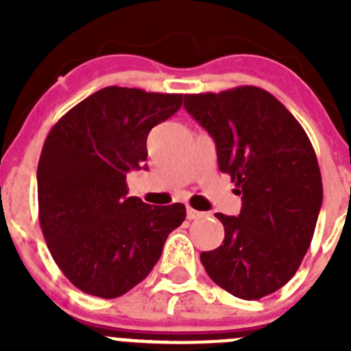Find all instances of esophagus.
<instances>
[{
	"instance_id": "1",
	"label": "esophagus",
	"mask_w": 351,
	"mask_h": 351,
	"mask_svg": "<svg viewBox=\"0 0 351 351\" xmlns=\"http://www.w3.org/2000/svg\"><path fill=\"white\" fill-rule=\"evenodd\" d=\"M186 216H188V219H197V218H200V216H204V213H200V210H195L193 207H188V209H186Z\"/></svg>"
}]
</instances>
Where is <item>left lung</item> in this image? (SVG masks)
Wrapping results in <instances>:
<instances>
[{
    "instance_id": "obj_1",
    "label": "left lung",
    "mask_w": 351,
    "mask_h": 351,
    "mask_svg": "<svg viewBox=\"0 0 351 351\" xmlns=\"http://www.w3.org/2000/svg\"><path fill=\"white\" fill-rule=\"evenodd\" d=\"M184 108L243 197L239 216L216 213L225 239L200 262L228 293L262 299L293 278L311 244L324 198L315 149L288 108L255 86L184 95Z\"/></svg>"
}]
</instances>
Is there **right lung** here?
<instances>
[{
    "label": "right lung",
    "mask_w": 351,
    "mask_h": 351,
    "mask_svg": "<svg viewBox=\"0 0 351 351\" xmlns=\"http://www.w3.org/2000/svg\"><path fill=\"white\" fill-rule=\"evenodd\" d=\"M181 105L182 95L108 86L49 132L36 170L40 226L58 267L84 293L116 299L132 290L184 221L182 204L149 206L126 186L147 158L151 128Z\"/></svg>",
    "instance_id": "add662e5"
}]
</instances>
